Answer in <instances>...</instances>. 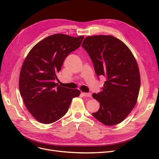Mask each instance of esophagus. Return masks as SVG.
Instances as JSON below:
<instances>
[{
  "mask_svg": "<svg viewBox=\"0 0 159 159\" xmlns=\"http://www.w3.org/2000/svg\"><path fill=\"white\" fill-rule=\"evenodd\" d=\"M81 94H82L84 97H86V98H91V95L90 93H84L82 92L81 93Z\"/></svg>",
  "mask_w": 159,
  "mask_h": 159,
  "instance_id": "1",
  "label": "esophagus"
}]
</instances>
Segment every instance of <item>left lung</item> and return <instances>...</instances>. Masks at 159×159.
Here are the masks:
<instances>
[{
  "instance_id": "left-lung-1",
  "label": "left lung",
  "mask_w": 159,
  "mask_h": 159,
  "mask_svg": "<svg viewBox=\"0 0 159 159\" xmlns=\"http://www.w3.org/2000/svg\"><path fill=\"white\" fill-rule=\"evenodd\" d=\"M81 46L88 53L98 78H106L102 91L92 95L100 104L92 115L105 125L119 124L137 103L141 85L137 61L129 48L112 36L86 37Z\"/></svg>"
}]
</instances>
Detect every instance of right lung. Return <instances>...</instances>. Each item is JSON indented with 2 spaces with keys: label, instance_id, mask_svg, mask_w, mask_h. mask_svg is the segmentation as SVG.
Returning <instances> with one entry per match:
<instances>
[{
  "label": "right lung",
  "instance_id": "1",
  "mask_svg": "<svg viewBox=\"0 0 159 159\" xmlns=\"http://www.w3.org/2000/svg\"><path fill=\"white\" fill-rule=\"evenodd\" d=\"M84 38L63 34L48 36L24 61L19 90L28 111L40 123H52L64 116L72 99L80 95L79 89L61 87L54 81L66 57L78 48Z\"/></svg>",
  "mask_w": 159,
  "mask_h": 159
}]
</instances>
